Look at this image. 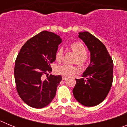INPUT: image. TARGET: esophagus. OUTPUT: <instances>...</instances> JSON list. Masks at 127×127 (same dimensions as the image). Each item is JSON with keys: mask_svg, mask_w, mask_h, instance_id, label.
<instances>
[{"mask_svg": "<svg viewBox=\"0 0 127 127\" xmlns=\"http://www.w3.org/2000/svg\"><path fill=\"white\" fill-rule=\"evenodd\" d=\"M66 79H67V77H66V76H62V79H63V80H65Z\"/></svg>", "mask_w": 127, "mask_h": 127, "instance_id": "1", "label": "esophagus"}]
</instances>
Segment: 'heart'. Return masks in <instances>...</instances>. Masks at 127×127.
I'll list each match as a JSON object with an SVG mask.
<instances>
[{
    "label": "heart",
    "mask_w": 127,
    "mask_h": 127,
    "mask_svg": "<svg viewBox=\"0 0 127 127\" xmlns=\"http://www.w3.org/2000/svg\"><path fill=\"white\" fill-rule=\"evenodd\" d=\"M70 48L77 55L76 62L79 65H84L87 60L86 57V49L85 46L79 42H75L72 43ZM64 51L62 48H59L56 52L55 58L58 62H60L63 58ZM55 71L57 74L64 76H71L78 72V69L75 66L68 64H63L57 67Z\"/></svg>",
    "instance_id": "heart-1"
}]
</instances>
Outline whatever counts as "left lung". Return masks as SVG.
Returning <instances> with one entry per match:
<instances>
[{
    "instance_id": "1",
    "label": "left lung",
    "mask_w": 127,
    "mask_h": 127,
    "mask_svg": "<svg viewBox=\"0 0 127 127\" xmlns=\"http://www.w3.org/2000/svg\"><path fill=\"white\" fill-rule=\"evenodd\" d=\"M78 37L90 53V63L81 79H76L73 90L78 102L87 107L95 106L107 97L113 83V63L101 41L88 32H79Z\"/></svg>"
}]
</instances>
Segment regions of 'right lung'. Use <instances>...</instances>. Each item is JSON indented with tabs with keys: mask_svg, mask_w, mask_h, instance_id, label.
<instances>
[{
	"mask_svg": "<svg viewBox=\"0 0 127 127\" xmlns=\"http://www.w3.org/2000/svg\"><path fill=\"white\" fill-rule=\"evenodd\" d=\"M62 41L58 35L42 31L28 40L18 55L14 70L16 90L30 107L43 108L55 96L62 76L50 75L43 79L42 76L52 70L50 64Z\"/></svg>",
	"mask_w": 127,
	"mask_h": 127,
	"instance_id": "add662e5",
	"label": "right lung"
}]
</instances>
